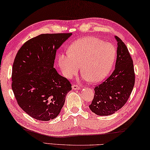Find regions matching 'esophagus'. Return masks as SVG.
<instances>
[{"label":"esophagus","mask_w":150,"mask_h":150,"mask_svg":"<svg viewBox=\"0 0 150 150\" xmlns=\"http://www.w3.org/2000/svg\"><path fill=\"white\" fill-rule=\"evenodd\" d=\"M72 88L73 90H75V91H77V90H79L80 89L79 86H77V85H76V84H73V85L72 86Z\"/></svg>","instance_id":"34e87169"}]
</instances>
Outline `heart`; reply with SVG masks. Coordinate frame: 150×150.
<instances>
[{
    "label": "heart",
    "instance_id": "b5f03b06",
    "mask_svg": "<svg viewBox=\"0 0 150 150\" xmlns=\"http://www.w3.org/2000/svg\"><path fill=\"white\" fill-rule=\"evenodd\" d=\"M116 50L111 43L103 42L96 37L79 39L70 46L68 53L58 54V62L64 75L72 78L79 71L84 79L98 83L107 77L112 68Z\"/></svg>",
    "mask_w": 150,
    "mask_h": 150
}]
</instances>
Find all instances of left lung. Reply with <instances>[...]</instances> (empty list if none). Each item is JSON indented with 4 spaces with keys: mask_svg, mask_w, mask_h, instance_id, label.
<instances>
[{
    "mask_svg": "<svg viewBox=\"0 0 150 150\" xmlns=\"http://www.w3.org/2000/svg\"><path fill=\"white\" fill-rule=\"evenodd\" d=\"M117 59L113 72L104 82L94 88V96L89 108L98 115H110L123 106L134 85L133 61L128 48L118 37Z\"/></svg>",
    "mask_w": 150,
    "mask_h": 150,
    "instance_id": "8db88e82",
    "label": "left lung"
}]
</instances>
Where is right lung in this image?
Here are the masks:
<instances>
[{"instance_id": "right-lung-1", "label": "right lung", "mask_w": 150, "mask_h": 150, "mask_svg": "<svg viewBox=\"0 0 150 150\" xmlns=\"http://www.w3.org/2000/svg\"><path fill=\"white\" fill-rule=\"evenodd\" d=\"M72 33L41 34L29 40L13 62L12 88L18 105L39 121L60 113L71 84L54 68L56 50Z\"/></svg>"}]
</instances>
